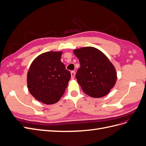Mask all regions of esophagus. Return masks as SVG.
<instances>
[{"label":"esophagus","mask_w":146,"mask_h":146,"mask_svg":"<svg viewBox=\"0 0 146 146\" xmlns=\"http://www.w3.org/2000/svg\"><path fill=\"white\" fill-rule=\"evenodd\" d=\"M70 74H71V79H74V77H75V75H76L75 71H71Z\"/></svg>","instance_id":"34e87169"}]
</instances>
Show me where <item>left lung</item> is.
<instances>
[{
    "mask_svg": "<svg viewBox=\"0 0 146 146\" xmlns=\"http://www.w3.org/2000/svg\"><path fill=\"white\" fill-rule=\"evenodd\" d=\"M74 52L80 64L76 77L82 90L94 98L107 95L117 79L115 67L107 57L90 46L75 49Z\"/></svg>",
    "mask_w": 146,
    "mask_h": 146,
    "instance_id": "1",
    "label": "left lung"
}]
</instances>
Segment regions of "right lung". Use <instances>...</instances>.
<instances>
[{"label": "right lung", "instance_id": "add662e5", "mask_svg": "<svg viewBox=\"0 0 146 146\" xmlns=\"http://www.w3.org/2000/svg\"><path fill=\"white\" fill-rule=\"evenodd\" d=\"M62 52L48 51L39 55L30 67L27 85L38 101L51 105L64 93L71 74L61 61Z\"/></svg>", "mask_w": 146, "mask_h": 146}]
</instances>
